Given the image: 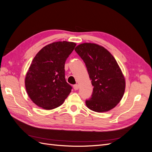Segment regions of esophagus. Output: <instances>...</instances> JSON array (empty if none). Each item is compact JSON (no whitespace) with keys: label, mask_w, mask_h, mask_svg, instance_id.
<instances>
[{"label":"esophagus","mask_w":152,"mask_h":152,"mask_svg":"<svg viewBox=\"0 0 152 152\" xmlns=\"http://www.w3.org/2000/svg\"><path fill=\"white\" fill-rule=\"evenodd\" d=\"M79 88V86L78 84H75L74 86H73V89H74L75 90H78Z\"/></svg>","instance_id":"obj_1"}]
</instances>
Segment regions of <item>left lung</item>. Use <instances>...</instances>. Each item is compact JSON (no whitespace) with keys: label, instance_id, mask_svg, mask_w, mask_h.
Wrapping results in <instances>:
<instances>
[{"label":"left lung","instance_id":"obj_1","mask_svg":"<svg viewBox=\"0 0 152 152\" xmlns=\"http://www.w3.org/2000/svg\"><path fill=\"white\" fill-rule=\"evenodd\" d=\"M75 50L86 64L93 91L87 108L105 112L115 107L122 99L126 81L117 61L107 49L93 43L81 44Z\"/></svg>","mask_w":152,"mask_h":152}]
</instances>
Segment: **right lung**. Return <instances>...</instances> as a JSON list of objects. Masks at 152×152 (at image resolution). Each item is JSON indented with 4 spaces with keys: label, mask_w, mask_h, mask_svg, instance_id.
Masks as SVG:
<instances>
[{
    "label": "right lung",
    "mask_w": 152,
    "mask_h": 152,
    "mask_svg": "<svg viewBox=\"0 0 152 152\" xmlns=\"http://www.w3.org/2000/svg\"><path fill=\"white\" fill-rule=\"evenodd\" d=\"M74 42H56L45 45L32 61L25 77V87L38 107L52 110L61 105L72 89L65 80V64Z\"/></svg>",
    "instance_id": "right-lung-1"
}]
</instances>
